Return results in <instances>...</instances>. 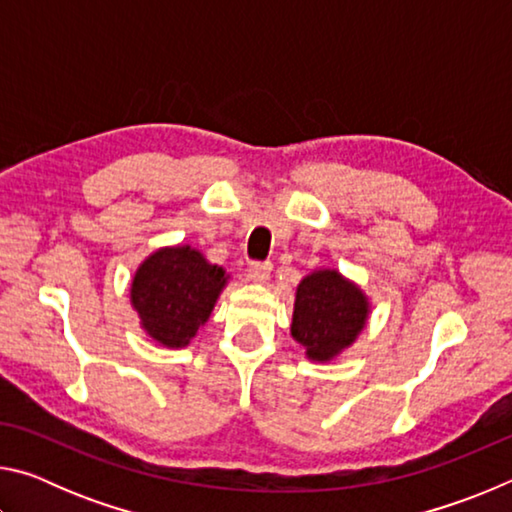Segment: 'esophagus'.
I'll use <instances>...</instances> for the list:
<instances>
[{
	"label": "esophagus",
	"instance_id": "esophagus-1",
	"mask_svg": "<svg viewBox=\"0 0 512 512\" xmlns=\"http://www.w3.org/2000/svg\"><path fill=\"white\" fill-rule=\"evenodd\" d=\"M271 262H253L248 266V280L255 284H264L271 277Z\"/></svg>",
	"mask_w": 512,
	"mask_h": 512
}]
</instances>
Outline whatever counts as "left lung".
<instances>
[{
	"instance_id": "left-lung-1",
	"label": "left lung",
	"mask_w": 512,
	"mask_h": 512,
	"mask_svg": "<svg viewBox=\"0 0 512 512\" xmlns=\"http://www.w3.org/2000/svg\"><path fill=\"white\" fill-rule=\"evenodd\" d=\"M366 318L368 302L361 289L336 271H318L300 282L291 336L309 359L329 361L357 339Z\"/></svg>"
}]
</instances>
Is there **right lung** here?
<instances>
[{"mask_svg":"<svg viewBox=\"0 0 512 512\" xmlns=\"http://www.w3.org/2000/svg\"><path fill=\"white\" fill-rule=\"evenodd\" d=\"M223 284V268L207 264L198 250L162 248L137 268L133 307L155 341L183 348L210 318Z\"/></svg>","mask_w":512,"mask_h":512,"instance_id":"add662e5","label":"right lung"}]
</instances>
